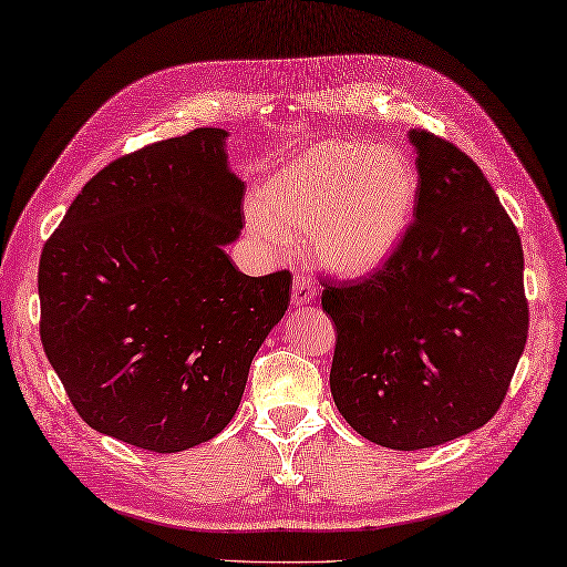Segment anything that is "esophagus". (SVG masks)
I'll use <instances>...</instances> for the list:
<instances>
[{
  "label": "esophagus",
  "instance_id": "obj_1",
  "mask_svg": "<svg viewBox=\"0 0 567 567\" xmlns=\"http://www.w3.org/2000/svg\"><path fill=\"white\" fill-rule=\"evenodd\" d=\"M318 291L316 286H312V281L308 279V276L303 274H296L293 276V291H291V303L298 308V306H306V303H312L316 300Z\"/></svg>",
  "mask_w": 567,
  "mask_h": 567
}]
</instances>
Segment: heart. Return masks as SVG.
Here are the masks:
<instances>
[{
    "label": "heart",
    "instance_id": "1",
    "mask_svg": "<svg viewBox=\"0 0 567 567\" xmlns=\"http://www.w3.org/2000/svg\"><path fill=\"white\" fill-rule=\"evenodd\" d=\"M417 194V167L400 147L327 137L271 174L249 230L271 249L308 235L324 269L367 276L395 255Z\"/></svg>",
    "mask_w": 567,
    "mask_h": 567
}]
</instances>
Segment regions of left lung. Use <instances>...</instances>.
<instances>
[{"mask_svg": "<svg viewBox=\"0 0 567 567\" xmlns=\"http://www.w3.org/2000/svg\"><path fill=\"white\" fill-rule=\"evenodd\" d=\"M410 143L420 194L395 255L359 284L322 281L334 405L395 451L495 417L529 332L522 240L493 186L454 143L422 128Z\"/></svg>", "mask_w": 567, "mask_h": 567, "instance_id": "1", "label": "left lung"}]
</instances>
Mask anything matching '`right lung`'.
Returning a JSON list of instances; mask_svg holds the SVG:
<instances>
[{
	"label": "right lung",
	"instance_id": "obj_1",
	"mask_svg": "<svg viewBox=\"0 0 567 567\" xmlns=\"http://www.w3.org/2000/svg\"><path fill=\"white\" fill-rule=\"evenodd\" d=\"M225 141L228 131L196 128L111 162L38 267L41 342L74 410L155 454L228 426L291 303V274L247 276L225 255L245 218Z\"/></svg>",
	"mask_w": 567,
	"mask_h": 567
}]
</instances>
